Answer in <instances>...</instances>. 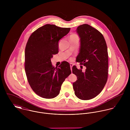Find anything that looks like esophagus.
<instances>
[{"label":"esophagus","instance_id":"1","mask_svg":"<svg viewBox=\"0 0 130 130\" xmlns=\"http://www.w3.org/2000/svg\"><path fill=\"white\" fill-rule=\"evenodd\" d=\"M73 63H70V67H71V71H72V67H73Z\"/></svg>","mask_w":130,"mask_h":130}]
</instances>
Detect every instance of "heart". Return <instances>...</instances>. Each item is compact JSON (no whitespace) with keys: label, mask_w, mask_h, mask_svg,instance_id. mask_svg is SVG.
<instances>
[{"label":"heart","mask_w":130,"mask_h":130,"mask_svg":"<svg viewBox=\"0 0 130 130\" xmlns=\"http://www.w3.org/2000/svg\"><path fill=\"white\" fill-rule=\"evenodd\" d=\"M71 37H77L76 35H72Z\"/></svg>","instance_id":"heart-1"}]
</instances>
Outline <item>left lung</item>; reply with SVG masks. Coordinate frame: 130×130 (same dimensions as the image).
<instances>
[{"label":"left lung","mask_w":130,"mask_h":130,"mask_svg":"<svg viewBox=\"0 0 130 130\" xmlns=\"http://www.w3.org/2000/svg\"><path fill=\"white\" fill-rule=\"evenodd\" d=\"M76 31L80 38L79 53L76 61L86 67L85 73L72 68L77 80L73 84L75 95L82 100L94 98L102 92L108 79V54L105 39L97 29L87 24Z\"/></svg>","instance_id":"left-lung-1"}]
</instances>
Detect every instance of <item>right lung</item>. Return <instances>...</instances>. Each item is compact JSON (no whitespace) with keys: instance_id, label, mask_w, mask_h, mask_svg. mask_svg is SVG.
<instances>
[{"instance_id":"add662e5","label":"right lung","mask_w":130,"mask_h":130,"mask_svg":"<svg viewBox=\"0 0 130 130\" xmlns=\"http://www.w3.org/2000/svg\"><path fill=\"white\" fill-rule=\"evenodd\" d=\"M54 24H45L30 36L25 49V70L28 83L35 93L45 99L58 95L65 79L71 74L70 65L62 61L53 66L51 58L58 53V41L70 31Z\"/></svg>"}]
</instances>
